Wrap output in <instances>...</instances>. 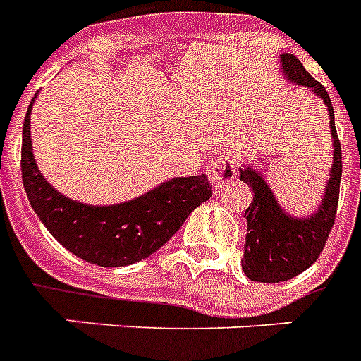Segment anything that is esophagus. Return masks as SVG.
Returning a JSON list of instances; mask_svg holds the SVG:
<instances>
[{
	"mask_svg": "<svg viewBox=\"0 0 361 361\" xmlns=\"http://www.w3.org/2000/svg\"><path fill=\"white\" fill-rule=\"evenodd\" d=\"M208 178L214 187H225L226 183H231L236 178V169L232 159L226 153H217L212 159L208 170Z\"/></svg>",
	"mask_w": 361,
	"mask_h": 361,
	"instance_id": "1",
	"label": "esophagus"
}]
</instances>
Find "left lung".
<instances>
[{"instance_id": "left-lung-1", "label": "left lung", "mask_w": 361, "mask_h": 361, "mask_svg": "<svg viewBox=\"0 0 361 361\" xmlns=\"http://www.w3.org/2000/svg\"><path fill=\"white\" fill-rule=\"evenodd\" d=\"M283 71L286 78L302 86L311 87L328 106L330 129L334 136V166H331L328 189L322 198V206L313 217L294 219L285 214L269 191L264 178L252 169H240L241 181L252 189V202L245 209L247 240L243 252V271L255 283H281L296 277L317 262L324 249L328 236L334 228L337 204H339V185H341V144L337 138L334 106L326 87L309 75L302 61L283 54Z\"/></svg>"}]
</instances>
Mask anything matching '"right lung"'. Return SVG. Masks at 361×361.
<instances>
[{
  "instance_id": "obj_1",
  "label": "right lung",
  "mask_w": 361,
  "mask_h": 361,
  "mask_svg": "<svg viewBox=\"0 0 361 361\" xmlns=\"http://www.w3.org/2000/svg\"><path fill=\"white\" fill-rule=\"evenodd\" d=\"M31 104L22 129L24 189L48 232L86 262L116 268L147 258L214 192L202 174L164 181L153 191L116 206H87L71 200L48 185L37 169L30 136Z\"/></svg>"
}]
</instances>
